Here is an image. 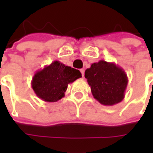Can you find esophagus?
<instances>
[{
	"instance_id": "esophagus-1",
	"label": "esophagus",
	"mask_w": 153,
	"mask_h": 153,
	"mask_svg": "<svg viewBox=\"0 0 153 153\" xmlns=\"http://www.w3.org/2000/svg\"><path fill=\"white\" fill-rule=\"evenodd\" d=\"M80 71H81V73H82V76H84V69H81Z\"/></svg>"
}]
</instances>
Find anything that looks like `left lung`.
Wrapping results in <instances>:
<instances>
[{
	"label": "left lung",
	"mask_w": 153,
	"mask_h": 153,
	"mask_svg": "<svg viewBox=\"0 0 153 153\" xmlns=\"http://www.w3.org/2000/svg\"><path fill=\"white\" fill-rule=\"evenodd\" d=\"M92 94L104 105H114L125 96L128 76L124 70L112 62L100 60L85 71Z\"/></svg>",
	"instance_id": "obj_1"
}]
</instances>
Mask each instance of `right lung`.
<instances>
[{
	"label": "right lung",
	"instance_id": "1",
	"mask_svg": "<svg viewBox=\"0 0 153 153\" xmlns=\"http://www.w3.org/2000/svg\"><path fill=\"white\" fill-rule=\"evenodd\" d=\"M82 77L78 70L55 60L37 71L31 81L36 96L46 102H56L65 96L68 84Z\"/></svg>",
	"mask_w": 153,
	"mask_h": 153
}]
</instances>
